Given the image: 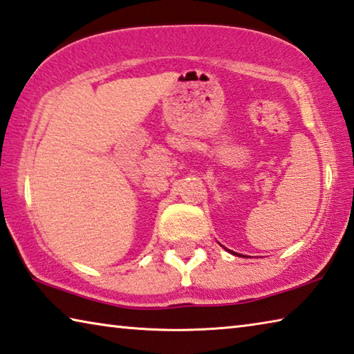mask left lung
Masks as SVG:
<instances>
[{"label": "left lung", "instance_id": "8db88e82", "mask_svg": "<svg viewBox=\"0 0 354 354\" xmlns=\"http://www.w3.org/2000/svg\"><path fill=\"white\" fill-rule=\"evenodd\" d=\"M230 253H232V254H236V253H234V251H230Z\"/></svg>", "mask_w": 354, "mask_h": 354}]
</instances>
